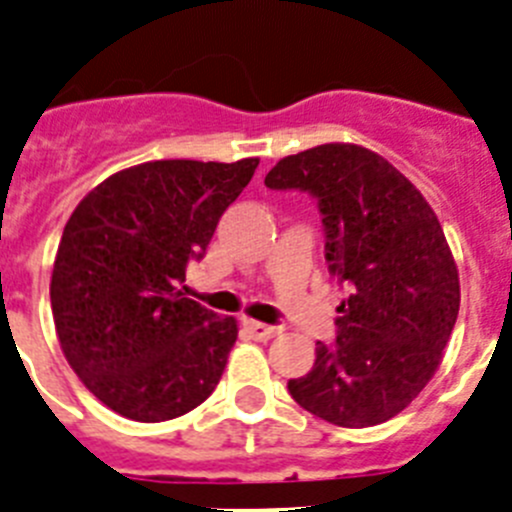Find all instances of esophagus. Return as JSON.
<instances>
[{"label": "esophagus", "mask_w": 512, "mask_h": 512, "mask_svg": "<svg viewBox=\"0 0 512 512\" xmlns=\"http://www.w3.org/2000/svg\"><path fill=\"white\" fill-rule=\"evenodd\" d=\"M247 329H250V334L255 336V339H260V342H267V339H273V336L280 331L278 326L262 324V321H247Z\"/></svg>", "instance_id": "esophagus-1"}]
</instances>
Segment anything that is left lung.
<instances>
[{"label": "left lung", "mask_w": 512, "mask_h": 512, "mask_svg": "<svg viewBox=\"0 0 512 512\" xmlns=\"http://www.w3.org/2000/svg\"><path fill=\"white\" fill-rule=\"evenodd\" d=\"M265 186L316 199L329 273L349 290L336 339L316 342L288 393L336 426L388 421L434 377L457 324L459 273L434 209L388 160L339 142L288 155Z\"/></svg>", "instance_id": "left-lung-1"}]
</instances>
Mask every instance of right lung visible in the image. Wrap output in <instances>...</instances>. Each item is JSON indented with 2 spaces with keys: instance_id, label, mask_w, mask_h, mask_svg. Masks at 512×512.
Segmentation results:
<instances>
[{
  "instance_id": "add662e5",
  "label": "right lung",
  "mask_w": 512,
  "mask_h": 512,
  "mask_svg": "<svg viewBox=\"0 0 512 512\" xmlns=\"http://www.w3.org/2000/svg\"><path fill=\"white\" fill-rule=\"evenodd\" d=\"M260 160H155L99 183L68 219L50 306L68 365L132 421L178 418L219 385L237 321L178 290Z\"/></svg>"
}]
</instances>
